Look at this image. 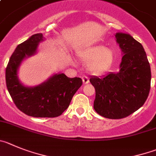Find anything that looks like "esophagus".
<instances>
[{
  "instance_id": "1",
  "label": "esophagus",
  "mask_w": 156,
  "mask_h": 156,
  "mask_svg": "<svg viewBox=\"0 0 156 156\" xmlns=\"http://www.w3.org/2000/svg\"><path fill=\"white\" fill-rule=\"evenodd\" d=\"M82 80H83V84H87L88 83H89V79H88L87 76H83Z\"/></svg>"
}]
</instances>
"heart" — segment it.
Returning <instances> with one entry per match:
<instances>
[{"label":"heart","mask_w":156,"mask_h":156,"mask_svg":"<svg viewBox=\"0 0 156 156\" xmlns=\"http://www.w3.org/2000/svg\"><path fill=\"white\" fill-rule=\"evenodd\" d=\"M77 57L86 63L88 72L93 75H100L111 68L115 59V53L105 45H97L80 50Z\"/></svg>","instance_id":"obj_1"}]
</instances>
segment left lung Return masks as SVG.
Here are the masks:
<instances>
[{
	"instance_id": "8db88e82",
	"label": "left lung",
	"mask_w": 156,
	"mask_h": 156,
	"mask_svg": "<svg viewBox=\"0 0 156 156\" xmlns=\"http://www.w3.org/2000/svg\"><path fill=\"white\" fill-rule=\"evenodd\" d=\"M122 52L119 71L91 76L95 88V111L110 119H120L139 109L146 101L151 84V68L143 46L131 35L115 34Z\"/></svg>"
}]
</instances>
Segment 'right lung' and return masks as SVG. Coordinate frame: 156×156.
Listing matches in <instances>:
<instances>
[{
	"label": "right lung",
	"mask_w": 156,
	"mask_h": 156,
	"mask_svg": "<svg viewBox=\"0 0 156 156\" xmlns=\"http://www.w3.org/2000/svg\"><path fill=\"white\" fill-rule=\"evenodd\" d=\"M44 40L42 33L35 34L16 47L6 68V85L15 104L23 113L34 118H55L68 108L83 82L79 77L69 78L61 73L33 87L20 81L18 70L21 63L36 54L38 45Z\"/></svg>",
	"instance_id": "add662e5"
}]
</instances>
